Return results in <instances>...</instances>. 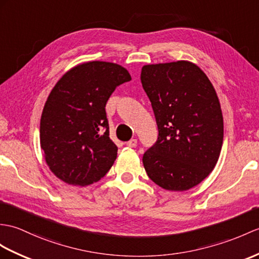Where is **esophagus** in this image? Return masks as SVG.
<instances>
[{
	"label": "esophagus",
	"instance_id": "34e87169",
	"mask_svg": "<svg viewBox=\"0 0 259 259\" xmlns=\"http://www.w3.org/2000/svg\"><path fill=\"white\" fill-rule=\"evenodd\" d=\"M137 139H131V140H129L127 143V147H129V148H135L136 146H137Z\"/></svg>",
	"mask_w": 259,
	"mask_h": 259
}]
</instances>
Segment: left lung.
<instances>
[{"label": "left lung", "instance_id": "1", "mask_svg": "<svg viewBox=\"0 0 259 259\" xmlns=\"http://www.w3.org/2000/svg\"><path fill=\"white\" fill-rule=\"evenodd\" d=\"M141 82L159 130L143 154L148 177L167 191L194 188L213 171L223 144V115L212 82L189 61L144 65Z\"/></svg>", "mask_w": 259, "mask_h": 259}]
</instances>
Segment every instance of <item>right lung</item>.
<instances>
[{"instance_id":"1","label":"right lung","mask_w":259,"mask_h":259,"mask_svg":"<svg viewBox=\"0 0 259 259\" xmlns=\"http://www.w3.org/2000/svg\"><path fill=\"white\" fill-rule=\"evenodd\" d=\"M129 71L109 62H86L65 73L45 102L39 140L50 170L67 184L86 186L110 170L118 148L109 138L106 104Z\"/></svg>"}]
</instances>
